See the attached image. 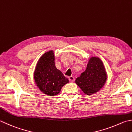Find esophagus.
<instances>
[{"label": "esophagus", "instance_id": "obj_1", "mask_svg": "<svg viewBox=\"0 0 132 132\" xmlns=\"http://www.w3.org/2000/svg\"><path fill=\"white\" fill-rule=\"evenodd\" d=\"M69 81H70V82H73L75 81L74 77H73V76L69 77Z\"/></svg>", "mask_w": 132, "mask_h": 132}]
</instances>
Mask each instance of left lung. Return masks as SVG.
Listing matches in <instances>:
<instances>
[{
	"instance_id": "1",
	"label": "left lung",
	"mask_w": 132,
	"mask_h": 132,
	"mask_svg": "<svg viewBox=\"0 0 132 132\" xmlns=\"http://www.w3.org/2000/svg\"><path fill=\"white\" fill-rule=\"evenodd\" d=\"M107 79L106 72L101 60L92 57L86 69L76 80V83L85 94H93L102 88Z\"/></svg>"
}]
</instances>
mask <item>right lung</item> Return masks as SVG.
<instances>
[{
    "label": "right lung",
    "instance_id": "1",
    "mask_svg": "<svg viewBox=\"0 0 132 132\" xmlns=\"http://www.w3.org/2000/svg\"><path fill=\"white\" fill-rule=\"evenodd\" d=\"M34 77L38 88L43 93L55 95L69 82L68 79L56 68L53 51L46 53L39 59Z\"/></svg>",
    "mask_w": 132,
    "mask_h": 132
}]
</instances>
